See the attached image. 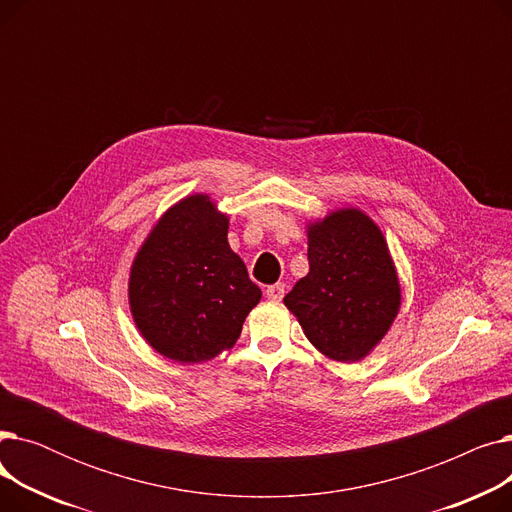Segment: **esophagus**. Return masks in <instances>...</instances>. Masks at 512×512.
Masks as SVG:
<instances>
[{"mask_svg": "<svg viewBox=\"0 0 512 512\" xmlns=\"http://www.w3.org/2000/svg\"><path fill=\"white\" fill-rule=\"evenodd\" d=\"M284 292H286V286L282 282L265 288V294H267V299H270V301H282L284 299Z\"/></svg>", "mask_w": 512, "mask_h": 512, "instance_id": "34e87169", "label": "esophagus"}]
</instances>
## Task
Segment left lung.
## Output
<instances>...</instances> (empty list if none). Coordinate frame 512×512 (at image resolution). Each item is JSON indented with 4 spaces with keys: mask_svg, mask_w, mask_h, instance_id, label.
Listing matches in <instances>:
<instances>
[{
    "mask_svg": "<svg viewBox=\"0 0 512 512\" xmlns=\"http://www.w3.org/2000/svg\"><path fill=\"white\" fill-rule=\"evenodd\" d=\"M309 274L284 305L321 355L365 359L400 309V284L386 238L367 213L344 207L307 224Z\"/></svg>",
    "mask_w": 512,
    "mask_h": 512,
    "instance_id": "left-lung-1",
    "label": "left lung"
}]
</instances>
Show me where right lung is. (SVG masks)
Listing matches in <instances>:
<instances>
[{"instance_id":"1","label":"right lung","mask_w":512,"mask_h":512,"mask_svg":"<svg viewBox=\"0 0 512 512\" xmlns=\"http://www.w3.org/2000/svg\"><path fill=\"white\" fill-rule=\"evenodd\" d=\"M261 290L228 245V215L209 195L172 205L130 267L128 303L141 336L176 363H201L234 346Z\"/></svg>"}]
</instances>
